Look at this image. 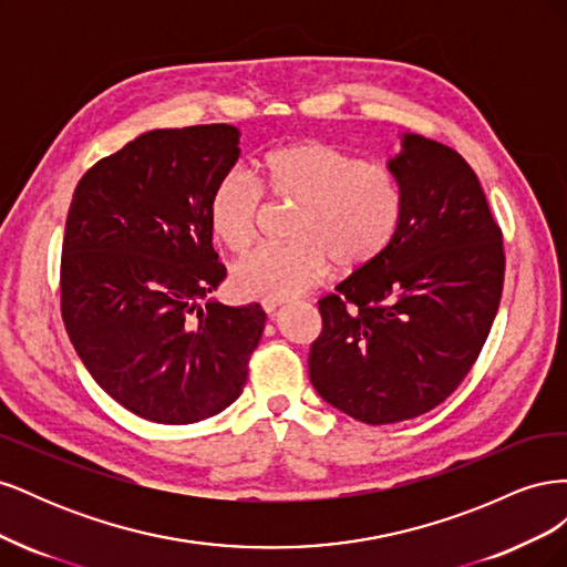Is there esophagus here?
Here are the masks:
<instances>
[{
  "instance_id": "34e87169",
  "label": "esophagus",
  "mask_w": 567,
  "mask_h": 567,
  "mask_svg": "<svg viewBox=\"0 0 567 567\" xmlns=\"http://www.w3.org/2000/svg\"><path fill=\"white\" fill-rule=\"evenodd\" d=\"M284 302L281 300H262V310L267 312V315H274V312H277L279 310V307H281Z\"/></svg>"
}]
</instances>
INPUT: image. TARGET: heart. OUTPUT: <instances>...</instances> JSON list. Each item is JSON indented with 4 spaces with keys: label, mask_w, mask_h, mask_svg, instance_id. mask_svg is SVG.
<instances>
[{
    "label": "heart",
    "mask_w": 567,
    "mask_h": 567,
    "mask_svg": "<svg viewBox=\"0 0 567 567\" xmlns=\"http://www.w3.org/2000/svg\"><path fill=\"white\" fill-rule=\"evenodd\" d=\"M260 181L267 194L296 203L290 244L246 252L231 269L238 293L286 300L321 284L333 267L362 269L392 246L404 217V188L385 163L362 161L321 140L284 144L265 153ZM262 215V187L244 167L217 179L208 200L215 236L229 250L252 244Z\"/></svg>",
    "instance_id": "heart-1"
}]
</instances>
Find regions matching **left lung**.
<instances>
[{
	"mask_svg": "<svg viewBox=\"0 0 567 567\" xmlns=\"http://www.w3.org/2000/svg\"><path fill=\"white\" fill-rule=\"evenodd\" d=\"M388 165L404 217L379 260L319 300L310 350L321 400L369 425L435 409L466 379L504 288V241L483 186L450 146L404 134Z\"/></svg>",
	"mask_w": 567,
	"mask_h": 567,
	"instance_id": "obj_1",
	"label": "left lung"
}]
</instances>
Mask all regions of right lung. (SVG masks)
I'll list each match as a JSON object with an SVG mask.
<instances>
[{
	"mask_svg": "<svg viewBox=\"0 0 567 567\" xmlns=\"http://www.w3.org/2000/svg\"><path fill=\"white\" fill-rule=\"evenodd\" d=\"M231 125L151 130L75 186L61 255V315L82 364L153 423L210 419L244 392L265 331L257 302L208 300L225 281L208 200L241 156Z\"/></svg>",
	"mask_w": 567,
	"mask_h": 567,
	"instance_id": "obj_1",
	"label": "right lung"
}]
</instances>
